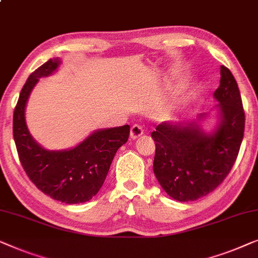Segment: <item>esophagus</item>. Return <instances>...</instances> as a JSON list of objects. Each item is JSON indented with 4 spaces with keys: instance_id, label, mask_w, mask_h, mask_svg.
Wrapping results in <instances>:
<instances>
[{
    "instance_id": "esophagus-1",
    "label": "esophagus",
    "mask_w": 258,
    "mask_h": 258,
    "mask_svg": "<svg viewBox=\"0 0 258 258\" xmlns=\"http://www.w3.org/2000/svg\"><path fill=\"white\" fill-rule=\"evenodd\" d=\"M144 134V128L141 127L140 125H133L132 127H131V133H130V137L132 140H136L138 138L141 137Z\"/></svg>"
}]
</instances>
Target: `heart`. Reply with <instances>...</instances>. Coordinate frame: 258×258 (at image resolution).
Returning <instances> with one entry per match:
<instances>
[{"instance_id":"b5f03b06","label":"heart","mask_w":258,"mask_h":258,"mask_svg":"<svg viewBox=\"0 0 258 258\" xmlns=\"http://www.w3.org/2000/svg\"><path fill=\"white\" fill-rule=\"evenodd\" d=\"M184 101H186V98L180 97V98H177V99L173 100L172 103L167 104L164 107V110H162V114H164L165 117H169V115H172L174 113V112H176L177 110H179L181 105L184 104Z\"/></svg>"}]
</instances>
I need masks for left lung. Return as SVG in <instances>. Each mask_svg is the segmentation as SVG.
Listing matches in <instances>:
<instances>
[{
	"label": "left lung",
	"mask_w": 258,
	"mask_h": 258,
	"mask_svg": "<svg viewBox=\"0 0 258 258\" xmlns=\"http://www.w3.org/2000/svg\"><path fill=\"white\" fill-rule=\"evenodd\" d=\"M220 86L214 92L216 124L207 131L210 115L199 114L183 121L159 124L152 139L155 143L153 170L167 194L180 202L206 197L222 182L236 160L244 133V111L241 94L229 69L221 65Z\"/></svg>",
	"instance_id": "1"
}]
</instances>
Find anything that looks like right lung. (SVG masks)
<instances>
[{"label":"right lung","mask_w":258,"mask_h":258,"mask_svg":"<svg viewBox=\"0 0 258 258\" xmlns=\"http://www.w3.org/2000/svg\"><path fill=\"white\" fill-rule=\"evenodd\" d=\"M60 64V58H52L29 76L14 111L13 133L21 164L36 187L53 200L76 205L99 191L115 153L127 143L130 126L97 130L69 150L42 147L29 132L25 107L39 78L55 74Z\"/></svg>","instance_id":"right-lung-1"}]
</instances>
